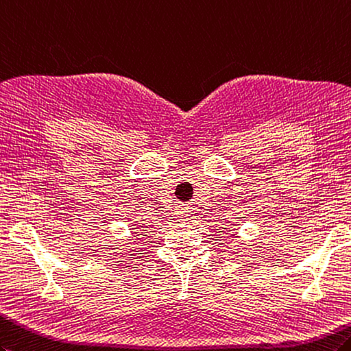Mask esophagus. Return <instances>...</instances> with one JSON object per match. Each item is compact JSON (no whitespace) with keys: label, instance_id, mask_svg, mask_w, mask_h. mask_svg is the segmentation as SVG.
<instances>
[{"label":"esophagus","instance_id":"obj_1","mask_svg":"<svg viewBox=\"0 0 351 351\" xmlns=\"http://www.w3.org/2000/svg\"><path fill=\"white\" fill-rule=\"evenodd\" d=\"M178 218H179V221H189V218H190V210L189 209H181L178 213Z\"/></svg>","mask_w":351,"mask_h":351}]
</instances>
